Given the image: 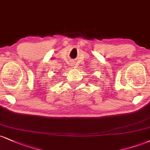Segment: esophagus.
<instances>
[{"label":"esophagus","mask_w":150,"mask_h":150,"mask_svg":"<svg viewBox=\"0 0 150 150\" xmlns=\"http://www.w3.org/2000/svg\"><path fill=\"white\" fill-rule=\"evenodd\" d=\"M73 65H74V64H72V65H73Z\"/></svg>","instance_id":"34e87169"}]
</instances>
